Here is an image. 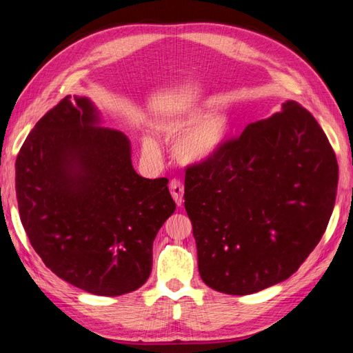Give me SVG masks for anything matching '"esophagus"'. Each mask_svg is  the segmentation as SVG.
<instances>
[{"instance_id": "34e87169", "label": "esophagus", "mask_w": 353, "mask_h": 353, "mask_svg": "<svg viewBox=\"0 0 353 353\" xmlns=\"http://www.w3.org/2000/svg\"><path fill=\"white\" fill-rule=\"evenodd\" d=\"M169 190H170V194H172L176 205L183 206V203H184V184L181 183L179 179H172L169 183Z\"/></svg>"}]
</instances>
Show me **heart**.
<instances>
[{
  "instance_id": "b5f03b06",
  "label": "heart",
  "mask_w": 353,
  "mask_h": 353,
  "mask_svg": "<svg viewBox=\"0 0 353 353\" xmlns=\"http://www.w3.org/2000/svg\"><path fill=\"white\" fill-rule=\"evenodd\" d=\"M157 131L165 138H175L184 134L175 144V156L185 165H197L208 162L227 143L230 123L221 113L200 112L160 123ZM141 143L145 152H157V147L150 138H143Z\"/></svg>"
}]
</instances>
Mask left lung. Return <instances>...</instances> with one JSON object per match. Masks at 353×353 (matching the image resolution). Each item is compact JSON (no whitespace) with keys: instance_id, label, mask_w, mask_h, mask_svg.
Listing matches in <instances>:
<instances>
[{"instance_id":"left-lung-1","label":"left lung","mask_w":353,"mask_h":353,"mask_svg":"<svg viewBox=\"0 0 353 353\" xmlns=\"http://www.w3.org/2000/svg\"><path fill=\"white\" fill-rule=\"evenodd\" d=\"M337 183L327 135L296 101L188 166L184 206L201 280L236 296L287 280L325 232Z\"/></svg>"}]
</instances>
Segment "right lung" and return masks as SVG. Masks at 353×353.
<instances>
[{
  "label": "right lung",
  "instance_id": "right-lung-1",
  "mask_svg": "<svg viewBox=\"0 0 353 353\" xmlns=\"http://www.w3.org/2000/svg\"><path fill=\"white\" fill-rule=\"evenodd\" d=\"M99 123L87 97L48 110L17 154L16 194L47 268L81 290L121 296L147 281L153 241L176 205L166 178L135 172L128 137Z\"/></svg>",
  "mask_w": 353,
  "mask_h": 353
}]
</instances>
